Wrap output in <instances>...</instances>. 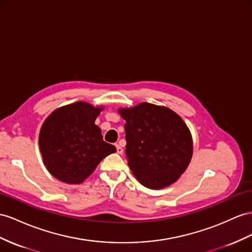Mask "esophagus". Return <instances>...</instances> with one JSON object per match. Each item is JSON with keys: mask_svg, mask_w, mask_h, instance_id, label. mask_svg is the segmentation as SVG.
Here are the masks:
<instances>
[{"mask_svg": "<svg viewBox=\"0 0 252 252\" xmlns=\"http://www.w3.org/2000/svg\"><path fill=\"white\" fill-rule=\"evenodd\" d=\"M116 149H117V153L118 154L124 153V149H122V147L119 144H116Z\"/></svg>", "mask_w": 252, "mask_h": 252, "instance_id": "obj_1", "label": "esophagus"}]
</instances>
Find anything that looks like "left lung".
<instances>
[{
	"label": "left lung",
	"instance_id": "1",
	"mask_svg": "<svg viewBox=\"0 0 252 252\" xmlns=\"http://www.w3.org/2000/svg\"><path fill=\"white\" fill-rule=\"evenodd\" d=\"M126 120V156L140 184L158 189L176 182L192 156L191 135L171 109L150 103L120 108Z\"/></svg>",
	"mask_w": 252,
	"mask_h": 252
}]
</instances>
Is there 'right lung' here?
<instances>
[{"label":"right lung","mask_w":252,"mask_h":252,"mask_svg":"<svg viewBox=\"0 0 252 252\" xmlns=\"http://www.w3.org/2000/svg\"><path fill=\"white\" fill-rule=\"evenodd\" d=\"M102 106L75 102L57 108L43 122L39 148L49 172L68 184H80L115 146L103 140L94 120Z\"/></svg>","instance_id":"obj_1"}]
</instances>
